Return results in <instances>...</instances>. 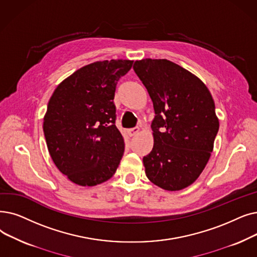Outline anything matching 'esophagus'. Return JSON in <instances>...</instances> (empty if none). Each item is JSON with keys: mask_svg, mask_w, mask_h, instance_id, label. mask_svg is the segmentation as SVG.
<instances>
[{"mask_svg": "<svg viewBox=\"0 0 257 257\" xmlns=\"http://www.w3.org/2000/svg\"><path fill=\"white\" fill-rule=\"evenodd\" d=\"M139 131H140V128L139 127H135V128H131V129H128V135H129V137H135V136H137L138 133H139Z\"/></svg>", "mask_w": 257, "mask_h": 257, "instance_id": "1", "label": "esophagus"}]
</instances>
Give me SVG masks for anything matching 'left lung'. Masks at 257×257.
Instances as JSON below:
<instances>
[{"mask_svg": "<svg viewBox=\"0 0 257 257\" xmlns=\"http://www.w3.org/2000/svg\"><path fill=\"white\" fill-rule=\"evenodd\" d=\"M133 69L155 112L145 172L165 190H182L197 180L213 151L219 128L213 97L195 74L166 59L136 61Z\"/></svg>", "mask_w": 257, "mask_h": 257, "instance_id": "obj_1", "label": "left lung"}]
</instances>
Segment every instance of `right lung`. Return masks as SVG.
<instances>
[{"label":"right lung","mask_w":257,"mask_h":257,"mask_svg":"<svg viewBox=\"0 0 257 257\" xmlns=\"http://www.w3.org/2000/svg\"><path fill=\"white\" fill-rule=\"evenodd\" d=\"M130 60L86 65L62 81L44 115L43 130L57 168L83 187L102 184L115 173L125 142L115 126L114 92Z\"/></svg>","instance_id":"obj_1"}]
</instances>
